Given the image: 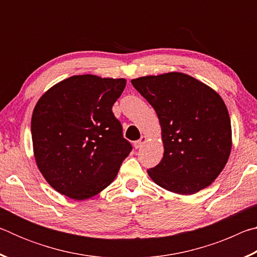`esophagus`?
Segmentation results:
<instances>
[{"label":"esophagus","instance_id":"obj_1","mask_svg":"<svg viewBox=\"0 0 257 257\" xmlns=\"http://www.w3.org/2000/svg\"><path fill=\"white\" fill-rule=\"evenodd\" d=\"M146 142V137L145 136H142L141 139H138V141H136L134 143V146L135 149H141V147L143 146V144Z\"/></svg>","mask_w":257,"mask_h":257}]
</instances>
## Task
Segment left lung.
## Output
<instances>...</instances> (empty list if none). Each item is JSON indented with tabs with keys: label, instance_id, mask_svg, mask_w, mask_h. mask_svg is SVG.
Masks as SVG:
<instances>
[{
	"label": "left lung",
	"instance_id": "8db88e82",
	"mask_svg": "<svg viewBox=\"0 0 257 257\" xmlns=\"http://www.w3.org/2000/svg\"><path fill=\"white\" fill-rule=\"evenodd\" d=\"M135 89L154 107L162 128L164 154L149 170L160 187L190 195L223 170L231 151V123L222 98L180 72L133 79Z\"/></svg>",
	"mask_w": 257,
	"mask_h": 257
}]
</instances>
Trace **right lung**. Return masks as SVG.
I'll return each mask as SVG.
<instances>
[{"label":"right lung","instance_id":"add662e5","mask_svg":"<svg viewBox=\"0 0 257 257\" xmlns=\"http://www.w3.org/2000/svg\"><path fill=\"white\" fill-rule=\"evenodd\" d=\"M124 79L72 76L52 87L34 108L37 167L59 193L81 201L114 180L133 146L112 112Z\"/></svg>","mask_w":257,"mask_h":257}]
</instances>
